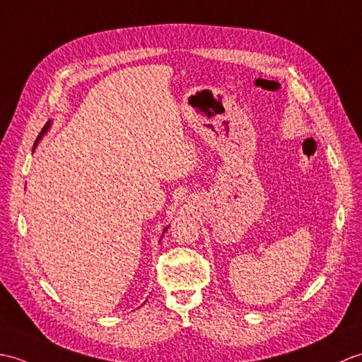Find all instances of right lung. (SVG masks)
Wrapping results in <instances>:
<instances>
[{
    "instance_id": "add662e5",
    "label": "right lung",
    "mask_w": 362,
    "mask_h": 362,
    "mask_svg": "<svg viewBox=\"0 0 362 362\" xmlns=\"http://www.w3.org/2000/svg\"><path fill=\"white\" fill-rule=\"evenodd\" d=\"M47 125H49V122H47ZM47 125H46V127L43 128V130H42V134L45 133V130H46V128H47ZM42 134H40V136H38V139H40V138H42ZM38 139H37V141H38ZM37 141H35V144H37ZM164 232H165V229H164Z\"/></svg>"
}]
</instances>
